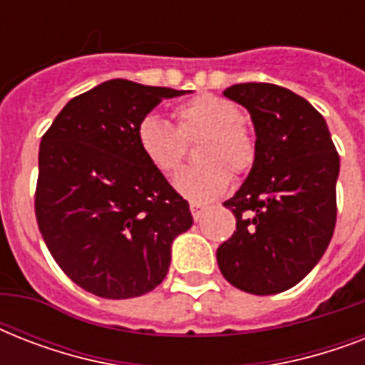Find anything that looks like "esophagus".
<instances>
[{
    "label": "esophagus",
    "instance_id": "esophagus-1",
    "mask_svg": "<svg viewBox=\"0 0 365 365\" xmlns=\"http://www.w3.org/2000/svg\"><path fill=\"white\" fill-rule=\"evenodd\" d=\"M205 210H206V206L195 205V202H191V214H193L195 222H199L200 217H202V214H205Z\"/></svg>",
    "mask_w": 365,
    "mask_h": 365
}]
</instances>
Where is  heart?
Here are the masks:
<instances>
[{"label":"heart","instance_id":"b5f03b06","mask_svg":"<svg viewBox=\"0 0 365 365\" xmlns=\"http://www.w3.org/2000/svg\"><path fill=\"white\" fill-rule=\"evenodd\" d=\"M176 126L149 113L138 123L136 140L149 165L160 174H172L183 160L187 143L199 140L200 165L183 168L174 180L182 197L205 205L220 199L231 185V174L244 176L252 170L257 148L252 132L240 123V110L233 102L200 94L174 111Z\"/></svg>","mask_w":365,"mask_h":365}]
</instances>
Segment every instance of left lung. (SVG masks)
<instances>
[{"label":"left lung","mask_w":365,"mask_h":365,"mask_svg":"<svg viewBox=\"0 0 365 365\" xmlns=\"http://www.w3.org/2000/svg\"><path fill=\"white\" fill-rule=\"evenodd\" d=\"M223 94L250 111L257 157L223 202L237 231L217 248V265L235 288L280 294L312 271L331 240L339 155L324 117L299 94L271 83H240Z\"/></svg>","instance_id":"8db88e82"}]
</instances>
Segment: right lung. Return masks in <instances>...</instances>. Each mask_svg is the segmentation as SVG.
<instances>
[{
  "instance_id": "obj_1",
  "label": "right lung",
  "mask_w": 365,
  "mask_h": 365,
  "mask_svg": "<svg viewBox=\"0 0 365 365\" xmlns=\"http://www.w3.org/2000/svg\"><path fill=\"white\" fill-rule=\"evenodd\" d=\"M191 91L111 79L71 98L41 138L36 217L68 277L106 299L157 288L189 202L140 151L138 123Z\"/></svg>"
}]
</instances>
